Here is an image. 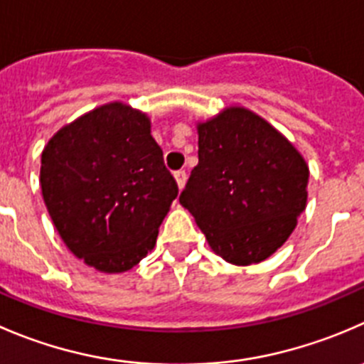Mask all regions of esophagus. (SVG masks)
I'll return each instance as SVG.
<instances>
[{
  "label": "esophagus",
  "mask_w": 364,
  "mask_h": 364,
  "mask_svg": "<svg viewBox=\"0 0 364 364\" xmlns=\"http://www.w3.org/2000/svg\"><path fill=\"white\" fill-rule=\"evenodd\" d=\"M174 179H176V183H178V188L183 190V186H185V183H186V172L185 171H176L174 172Z\"/></svg>",
  "instance_id": "esophagus-1"
}]
</instances>
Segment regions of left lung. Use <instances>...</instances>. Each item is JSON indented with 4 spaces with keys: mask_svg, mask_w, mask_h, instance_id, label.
Instances as JSON below:
<instances>
[{
    "mask_svg": "<svg viewBox=\"0 0 364 364\" xmlns=\"http://www.w3.org/2000/svg\"><path fill=\"white\" fill-rule=\"evenodd\" d=\"M199 164L179 203L215 254L245 267L276 252L306 210L309 168L264 119L229 107L197 124Z\"/></svg>",
    "mask_w": 364,
    "mask_h": 364,
    "instance_id": "obj_1",
    "label": "left lung"
}]
</instances>
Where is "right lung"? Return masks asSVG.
<instances>
[{"mask_svg":"<svg viewBox=\"0 0 364 364\" xmlns=\"http://www.w3.org/2000/svg\"><path fill=\"white\" fill-rule=\"evenodd\" d=\"M41 188L67 249L105 274L147 256L178 197L149 117L119 101L53 135L42 151Z\"/></svg>","mask_w":364,"mask_h":364,"instance_id":"obj_1","label":"right lung"}]
</instances>
